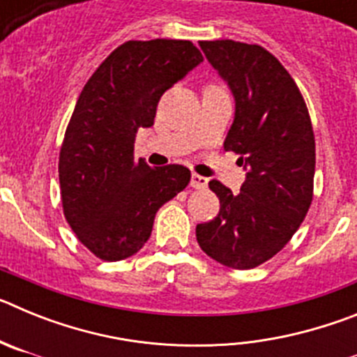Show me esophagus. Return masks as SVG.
<instances>
[{
	"label": "esophagus",
	"mask_w": 357,
	"mask_h": 357,
	"mask_svg": "<svg viewBox=\"0 0 357 357\" xmlns=\"http://www.w3.org/2000/svg\"><path fill=\"white\" fill-rule=\"evenodd\" d=\"M207 182L209 181H207L206 176L198 175V173H193V175H191V185H193L195 189H206Z\"/></svg>",
	"instance_id": "1"
}]
</instances>
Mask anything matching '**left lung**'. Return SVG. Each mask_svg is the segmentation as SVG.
Segmentation results:
<instances>
[{
  "instance_id": "1",
  "label": "left lung",
  "mask_w": 357,
  "mask_h": 357,
  "mask_svg": "<svg viewBox=\"0 0 357 357\" xmlns=\"http://www.w3.org/2000/svg\"><path fill=\"white\" fill-rule=\"evenodd\" d=\"M202 52L229 82L236 118L223 148L239 155L247 181L234 195L209 188L220 213L197 225L200 248L218 263L248 270L272 259L304 222L314 184V134L298 85L259 44L200 40Z\"/></svg>"
}]
</instances>
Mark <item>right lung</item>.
<instances>
[{"label":"right lung","mask_w":357,"mask_h":357,"mask_svg":"<svg viewBox=\"0 0 357 357\" xmlns=\"http://www.w3.org/2000/svg\"><path fill=\"white\" fill-rule=\"evenodd\" d=\"M202 61L191 40H127L84 85L62 141L59 181L66 220L98 259L139 252L159 207L191 181L181 164L150 168L135 159L134 141L153 125L160 96Z\"/></svg>","instance_id":"obj_1"}]
</instances>
